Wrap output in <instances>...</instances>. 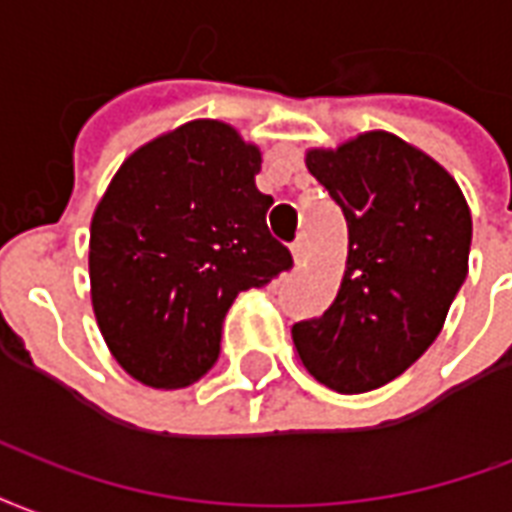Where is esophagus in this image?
Returning a JSON list of instances; mask_svg holds the SVG:
<instances>
[{
	"mask_svg": "<svg viewBox=\"0 0 512 512\" xmlns=\"http://www.w3.org/2000/svg\"><path fill=\"white\" fill-rule=\"evenodd\" d=\"M305 256H308V242H305V237H297V240L292 242V259H294V264H300V261H305Z\"/></svg>",
	"mask_w": 512,
	"mask_h": 512,
	"instance_id": "obj_1",
	"label": "esophagus"
}]
</instances>
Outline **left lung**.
<instances>
[{
    "instance_id": "1",
    "label": "left lung",
    "mask_w": 512,
    "mask_h": 512,
    "mask_svg": "<svg viewBox=\"0 0 512 512\" xmlns=\"http://www.w3.org/2000/svg\"><path fill=\"white\" fill-rule=\"evenodd\" d=\"M305 166L343 210L349 253L333 305L292 327L294 349L316 382L368 393L442 333L469 270V204L445 166L387 130L308 149Z\"/></svg>"
}]
</instances>
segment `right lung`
<instances>
[{"label": "right lung", "mask_w": 512, "mask_h": 512, "mask_svg": "<svg viewBox=\"0 0 512 512\" xmlns=\"http://www.w3.org/2000/svg\"><path fill=\"white\" fill-rule=\"evenodd\" d=\"M261 152L218 119H193L138 147L89 226L92 311L136 382L177 390L220 352L231 302L292 267L267 231Z\"/></svg>", "instance_id": "obj_1"}]
</instances>
